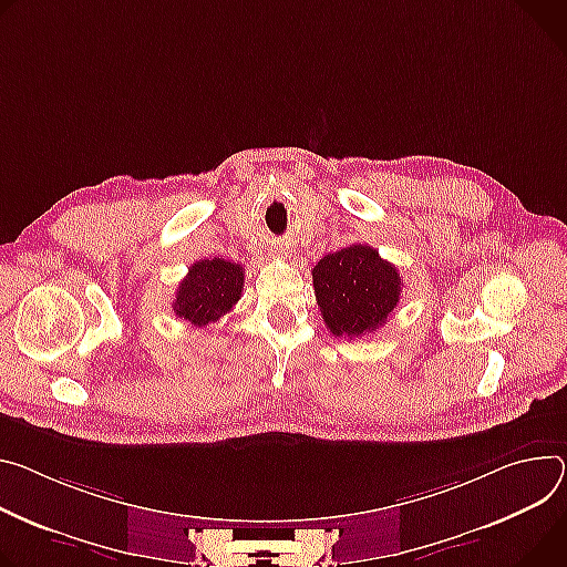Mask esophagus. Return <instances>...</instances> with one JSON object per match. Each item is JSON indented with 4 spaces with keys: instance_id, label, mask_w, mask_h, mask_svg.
<instances>
[{
    "instance_id": "1",
    "label": "esophagus",
    "mask_w": 567,
    "mask_h": 567,
    "mask_svg": "<svg viewBox=\"0 0 567 567\" xmlns=\"http://www.w3.org/2000/svg\"><path fill=\"white\" fill-rule=\"evenodd\" d=\"M276 255H278V257H287V252H285V248H280V250H278V252H276Z\"/></svg>"
}]
</instances>
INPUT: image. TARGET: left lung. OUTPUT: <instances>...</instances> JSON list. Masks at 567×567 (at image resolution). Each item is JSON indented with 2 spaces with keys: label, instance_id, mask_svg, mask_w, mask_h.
Segmentation results:
<instances>
[{
  "label": "left lung",
  "instance_id": "8db88e82",
  "mask_svg": "<svg viewBox=\"0 0 567 567\" xmlns=\"http://www.w3.org/2000/svg\"><path fill=\"white\" fill-rule=\"evenodd\" d=\"M317 302L337 337H364L382 328L400 302V274L367 244L321 257L312 271Z\"/></svg>",
  "mask_w": 567,
  "mask_h": 567
}]
</instances>
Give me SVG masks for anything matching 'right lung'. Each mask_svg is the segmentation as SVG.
Here are the masks:
<instances>
[{
	"label": "right lung",
	"instance_id": "1",
	"mask_svg": "<svg viewBox=\"0 0 567 567\" xmlns=\"http://www.w3.org/2000/svg\"><path fill=\"white\" fill-rule=\"evenodd\" d=\"M244 289V271L230 260H198L189 267L172 302L178 319L196 328H208L226 317Z\"/></svg>",
	"mask_w": 567,
	"mask_h": 567
}]
</instances>
